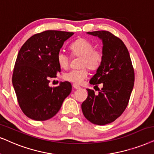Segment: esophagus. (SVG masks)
<instances>
[{
  "label": "esophagus",
  "instance_id": "1",
  "mask_svg": "<svg viewBox=\"0 0 154 154\" xmlns=\"http://www.w3.org/2000/svg\"><path fill=\"white\" fill-rule=\"evenodd\" d=\"M72 87L74 89H80L81 87L79 86V85H76V84H73L72 85Z\"/></svg>",
  "mask_w": 154,
  "mask_h": 154
}]
</instances>
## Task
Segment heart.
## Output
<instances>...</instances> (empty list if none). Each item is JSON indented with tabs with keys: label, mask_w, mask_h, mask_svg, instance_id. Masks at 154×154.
Masks as SVG:
<instances>
[{
	"label": "heart",
	"mask_w": 154,
	"mask_h": 154,
	"mask_svg": "<svg viewBox=\"0 0 154 154\" xmlns=\"http://www.w3.org/2000/svg\"><path fill=\"white\" fill-rule=\"evenodd\" d=\"M73 57H81L79 69H71L64 73L63 79L75 84H80L87 77V69L94 71L102 63L103 53L99 48H95L94 44L85 38H79L69 46ZM57 63L60 67L66 69L69 64V57L65 52L60 51L57 54Z\"/></svg>",
	"instance_id": "obj_1"
}]
</instances>
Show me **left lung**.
Returning <instances> with one entry per match:
<instances>
[{"label":"left lung","mask_w":154,"mask_h":154,"mask_svg":"<svg viewBox=\"0 0 154 154\" xmlns=\"http://www.w3.org/2000/svg\"><path fill=\"white\" fill-rule=\"evenodd\" d=\"M103 42V60L89 83L103 87L95 94L87 89L88 96L82 104L87 120L97 125H105L122 115L129 104L134 85V70L129 52L124 43L106 30L88 32Z\"/></svg>","instance_id":"1"}]
</instances>
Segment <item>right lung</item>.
<instances>
[{
	"label": "right lung",
	"mask_w": 154,
	"mask_h": 154,
	"mask_svg": "<svg viewBox=\"0 0 154 154\" xmlns=\"http://www.w3.org/2000/svg\"><path fill=\"white\" fill-rule=\"evenodd\" d=\"M73 34L59 30L35 34L17 54L12 82L21 110L31 119L45 121L53 117L70 94L69 82L53 87L49 83L50 78L60 72L57 54L64 42Z\"/></svg>",
	"instance_id": "add662e5"
}]
</instances>
